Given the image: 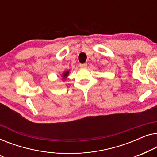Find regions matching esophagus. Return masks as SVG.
Returning <instances> with one entry per match:
<instances>
[{
	"label": "esophagus",
	"instance_id": "obj_1",
	"mask_svg": "<svg viewBox=\"0 0 157 157\" xmlns=\"http://www.w3.org/2000/svg\"><path fill=\"white\" fill-rule=\"evenodd\" d=\"M87 63H82V64H80L79 65V67L80 68H85L86 67H87Z\"/></svg>",
	"mask_w": 157,
	"mask_h": 157
}]
</instances>
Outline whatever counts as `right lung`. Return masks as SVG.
<instances>
[{"mask_svg":"<svg viewBox=\"0 0 157 157\" xmlns=\"http://www.w3.org/2000/svg\"><path fill=\"white\" fill-rule=\"evenodd\" d=\"M68 74H69V72H68V71H67V72H64V74L63 75V78L65 79V78H67V75H68Z\"/></svg>","mask_w":157,"mask_h":157,"instance_id":"1","label":"right lung"}]
</instances>
